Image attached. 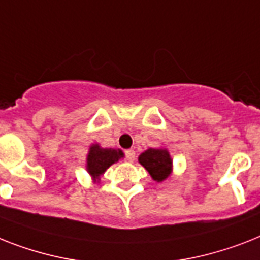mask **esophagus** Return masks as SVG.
<instances>
[{"label":"esophagus","instance_id":"esophagus-1","mask_svg":"<svg viewBox=\"0 0 260 260\" xmlns=\"http://www.w3.org/2000/svg\"><path fill=\"white\" fill-rule=\"evenodd\" d=\"M135 157H136V153H135L134 149H128V151H125V159L128 160V161H134Z\"/></svg>","mask_w":260,"mask_h":260}]
</instances>
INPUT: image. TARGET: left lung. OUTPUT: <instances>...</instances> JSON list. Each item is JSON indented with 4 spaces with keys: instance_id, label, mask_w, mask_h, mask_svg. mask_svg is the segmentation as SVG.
Wrapping results in <instances>:
<instances>
[{
    "instance_id": "1",
    "label": "left lung",
    "mask_w": 260,
    "mask_h": 260,
    "mask_svg": "<svg viewBox=\"0 0 260 260\" xmlns=\"http://www.w3.org/2000/svg\"><path fill=\"white\" fill-rule=\"evenodd\" d=\"M139 163L148 171L152 179L156 181L166 180L172 168V160L166 149L149 148L139 156Z\"/></svg>"
}]
</instances>
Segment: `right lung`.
<instances>
[{
  "label": "right lung",
  "instance_id": "add662e5",
  "mask_svg": "<svg viewBox=\"0 0 260 260\" xmlns=\"http://www.w3.org/2000/svg\"><path fill=\"white\" fill-rule=\"evenodd\" d=\"M123 152L116 151L112 148H100V145H92L89 149V155L86 159V170L93 178L100 176L108 170L109 167L116 161H119L120 157H123Z\"/></svg>",
  "mask_w": 260,
  "mask_h": 260
}]
</instances>
